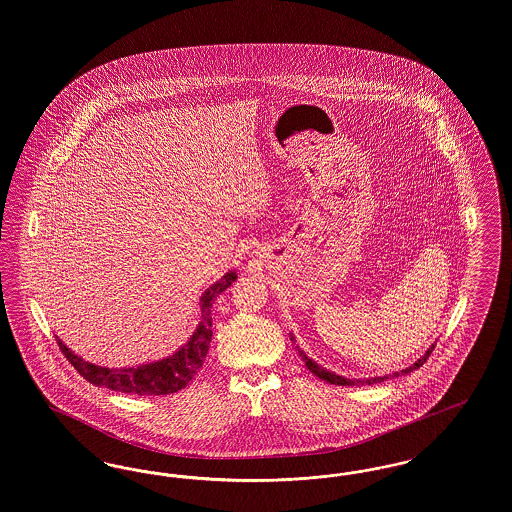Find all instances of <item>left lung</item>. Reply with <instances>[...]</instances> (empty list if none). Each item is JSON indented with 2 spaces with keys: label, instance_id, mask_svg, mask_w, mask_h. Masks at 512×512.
Instances as JSON below:
<instances>
[{
  "label": "left lung",
  "instance_id": "obj_1",
  "mask_svg": "<svg viewBox=\"0 0 512 512\" xmlns=\"http://www.w3.org/2000/svg\"><path fill=\"white\" fill-rule=\"evenodd\" d=\"M432 351H434V345L426 351V355L424 357H420L413 366H409V368H405V370H401V372H395V374H390V376H378V378H368V380H357V382H353V380H349V378H341L338 374H334V372H330V370H324L322 366H318L317 363H313L303 351H299V355H301V359L305 361V365L307 368L313 372V374H317L320 380H326V382H330V384H336V386H355V384H378V382H384V380H388V378H395V376H401V374H409V372H413L414 368H420V366L426 363V359L432 355Z\"/></svg>",
  "mask_w": 512,
  "mask_h": 512
}]
</instances>
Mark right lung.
<instances>
[{
    "mask_svg": "<svg viewBox=\"0 0 512 512\" xmlns=\"http://www.w3.org/2000/svg\"><path fill=\"white\" fill-rule=\"evenodd\" d=\"M238 274L234 270L226 272L217 284L207 288V292L201 297V322L194 332L190 341L176 351L171 357L149 363V365L132 366V368H105V366L92 365L78 355L57 338V345L61 353L67 357V361L76 368V372L86 378L90 384L109 388L121 393H132V395H167L176 393L190 384V380L197 374V370L203 366V361L209 351V343L213 338V318H211V307L213 301L224 292Z\"/></svg>",
    "mask_w": 512,
    "mask_h": 512,
    "instance_id": "add662e5",
    "label": "right lung"
}]
</instances>
